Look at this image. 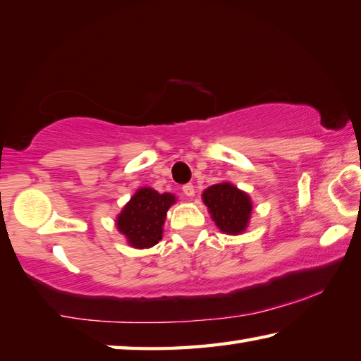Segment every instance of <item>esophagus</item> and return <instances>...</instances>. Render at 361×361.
<instances>
[{
	"label": "esophagus",
	"instance_id": "1",
	"mask_svg": "<svg viewBox=\"0 0 361 361\" xmlns=\"http://www.w3.org/2000/svg\"><path fill=\"white\" fill-rule=\"evenodd\" d=\"M194 192H195V191H194V186L191 185V183H189V185L183 186V194H185L186 197H192Z\"/></svg>",
	"mask_w": 361,
	"mask_h": 361
}]
</instances>
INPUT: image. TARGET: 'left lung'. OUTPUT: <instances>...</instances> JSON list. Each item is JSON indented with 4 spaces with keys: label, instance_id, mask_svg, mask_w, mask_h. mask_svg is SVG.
I'll return each mask as SVG.
<instances>
[{
    "label": "left lung",
    "instance_id": "left-lung-1",
    "mask_svg": "<svg viewBox=\"0 0 361 361\" xmlns=\"http://www.w3.org/2000/svg\"><path fill=\"white\" fill-rule=\"evenodd\" d=\"M202 200L223 234L239 235L248 229L253 204L250 195L229 181L207 188Z\"/></svg>",
    "mask_w": 361,
    "mask_h": 361
}]
</instances>
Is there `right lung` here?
<instances>
[{"label":"right lung","mask_w":361,"mask_h":361,"mask_svg":"<svg viewBox=\"0 0 361 361\" xmlns=\"http://www.w3.org/2000/svg\"><path fill=\"white\" fill-rule=\"evenodd\" d=\"M175 202L172 192L159 194L152 188H140L116 216V228L133 248L154 247L162 239V226Z\"/></svg>","instance_id":"add662e5"}]
</instances>
